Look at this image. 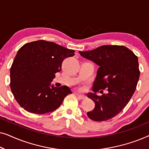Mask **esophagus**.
<instances>
[{
	"label": "esophagus",
	"instance_id": "obj_1",
	"mask_svg": "<svg viewBox=\"0 0 149 149\" xmlns=\"http://www.w3.org/2000/svg\"><path fill=\"white\" fill-rule=\"evenodd\" d=\"M76 94H77V97H78L79 98V99H81V100L85 99V97H86V96H85V95H82V94H80V93H76Z\"/></svg>",
	"mask_w": 149,
	"mask_h": 149
}]
</instances>
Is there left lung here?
<instances>
[{
    "label": "left lung",
    "mask_w": 149,
    "mask_h": 149,
    "mask_svg": "<svg viewBox=\"0 0 149 149\" xmlns=\"http://www.w3.org/2000/svg\"><path fill=\"white\" fill-rule=\"evenodd\" d=\"M79 54L99 66L93 83L94 93H87L95 108L87 116L95 121L111 119L124 109L136 90L140 77L138 57L120 45H102L91 51H79ZM104 88L107 94L100 97L95 93Z\"/></svg>",
    "instance_id": "obj_1"
}]
</instances>
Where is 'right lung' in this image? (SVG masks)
Masks as SVG:
<instances>
[{"label":"right lung","mask_w":149,"mask_h":149,"mask_svg":"<svg viewBox=\"0 0 149 149\" xmlns=\"http://www.w3.org/2000/svg\"><path fill=\"white\" fill-rule=\"evenodd\" d=\"M69 49L43 40L26 43L18 50L10 69L11 89L16 101L31 113L52 112L72 91L51 84L64 59L74 55Z\"/></svg>","instance_id":"add662e5"}]
</instances>
